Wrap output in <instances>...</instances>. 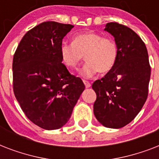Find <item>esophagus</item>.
<instances>
[{"label": "esophagus", "instance_id": "esophagus-1", "mask_svg": "<svg viewBox=\"0 0 159 159\" xmlns=\"http://www.w3.org/2000/svg\"><path fill=\"white\" fill-rule=\"evenodd\" d=\"M83 82H84L85 84V87H87V88H89V87H91V83H90L89 82H87V81H83Z\"/></svg>", "mask_w": 159, "mask_h": 159}]
</instances>
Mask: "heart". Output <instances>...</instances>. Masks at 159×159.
<instances>
[{
    "label": "heart",
    "mask_w": 159,
    "mask_h": 159,
    "mask_svg": "<svg viewBox=\"0 0 159 159\" xmlns=\"http://www.w3.org/2000/svg\"><path fill=\"white\" fill-rule=\"evenodd\" d=\"M62 62L71 69H77L83 55L87 62L80 71L83 78H92L97 72H110L118 58V47L114 39L104 38L94 32L76 34L72 43H62L60 46Z\"/></svg>",
    "instance_id": "heart-1"
}]
</instances>
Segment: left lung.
<instances>
[{"mask_svg": "<svg viewBox=\"0 0 159 159\" xmlns=\"http://www.w3.org/2000/svg\"><path fill=\"white\" fill-rule=\"evenodd\" d=\"M118 47L115 67L92 84L97 94L96 118L106 128L120 129L130 123L145 103L151 68L145 44L130 28L116 22L106 25Z\"/></svg>", "mask_w": 159, "mask_h": 159, "instance_id": "obj_1", "label": "left lung"}]
</instances>
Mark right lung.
<instances>
[{"label": "right lung", "instance_id": "1", "mask_svg": "<svg viewBox=\"0 0 159 159\" xmlns=\"http://www.w3.org/2000/svg\"><path fill=\"white\" fill-rule=\"evenodd\" d=\"M74 26L46 21L28 31L13 57V90L22 111L40 128L64 125L85 89L60 54L62 39Z\"/></svg>", "mask_w": 159, "mask_h": 159}]
</instances>
